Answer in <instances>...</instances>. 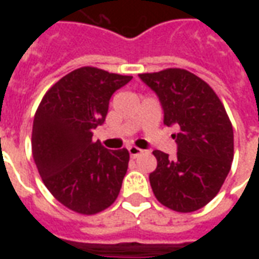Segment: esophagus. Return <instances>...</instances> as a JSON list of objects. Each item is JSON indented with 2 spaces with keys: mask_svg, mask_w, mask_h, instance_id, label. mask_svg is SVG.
I'll use <instances>...</instances> for the list:
<instances>
[{
  "mask_svg": "<svg viewBox=\"0 0 259 259\" xmlns=\"http://www.w3.org/2000/svg\"><path fill=\"white\" fill-rule=\"evenodd\" d=\"M127 150H129V154H130V157H132V158L139 157V155H141V154H143V150H141V148H139V147L130 146Z\"/></svg>",
  "mask_w": 259,
  "mask_h": 259,
  "instance_id": "34e87169",
  "label": "esophagus"
}]
</instances>
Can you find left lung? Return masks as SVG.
Instances as JSON below:
<instances>
[{
  "instance_id": "1",
  "label": "left lung",
  "mask_w": 259,
  "mask_h": 259,
  "mask_svg": "<svg viewBox=\"0 0 259 259\" xmlns=\"http://www.w3.org/2000/svg\"><path fill=\"white\" fill-rule=\"evenodd\" d=\"M159 98L163 123L175 124L178 155L155 150L157 169L150 174L154 195L178 212L205 206L219 193L233 161V127L226 109L208 83L186 69L141 73Z\"/></svg>"
}]
</instances>
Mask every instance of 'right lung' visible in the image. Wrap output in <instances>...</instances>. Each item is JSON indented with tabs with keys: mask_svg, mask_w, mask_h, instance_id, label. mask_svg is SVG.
I'll use <instances>...</instances> for the list:
<instances>
[{
	"mask_svg": "<svg viewBox=\"0 0 259 259\" xmlns=\"http://www.w3.org/2000/svg\"><path fill=\"white\" fill-rule=\"evenodd\" d=\"M132 76L83 66L42 97L33 120L31 151L44 185L57 200L81 215L107 209L118 198L129 151L93 141L105 122L109 100Z\"/></svg>",
	"mask_w": 259,
	"mask_h": 259,
	"instance_id": "add662e5",
	"label": "right lung"
}]
</instances>
